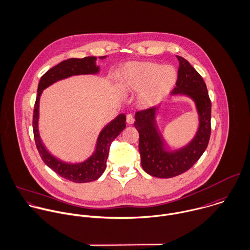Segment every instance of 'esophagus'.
Returning <instances> with one entry per match:
<instances>
[{
  "label": "esophagus",
  "mask_w": 250,
  "mask_h": 250,
  "mask_svg": "<svg viewBox=\"0 0 250 250\" xmlns=\"http://www.w3.org/2000/svg\"><path fill=\"white\" fill-rule=\"evenodd\" d=\"M126 123L128 125H132L134 123V118H133V116L131 114L126 115Z\"/></svg>",
  "instance_id": "obj_1"
}]
</instances>
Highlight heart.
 Instances as JSON below:
<instances>
[{
	"instance_id": "1",
	"label": "heart",
	"mask_w": 250,
	"mask_h": 250,
	"mask_svg": "<svg viewBox=\"0 0 250 250\" xmlns=\"http://www.w3.org/2000/svg\"><path fill=\"white\" fill-rule=\"evenodd\" d=\"M177 73L170 65L156 62H128L121 70V86L128 92H138L137 103L142 108L156 106L171 91Z\"/></svg>"
}]
</instances>
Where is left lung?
Here are the masks:
<instances>
[{
	"label": "left lung",
	"instance_id": "1",
	"mask_svg": "<svg viewBox=\"0 0 250 250\" xmlns=\"http://www.w3.org/2000/svg\"><path fill=\"white\" fill-rule=\"evenodd\" d=\"M177 58L178 78L171 95L187 96L194 101L199 122L194 137L180 148H170L158 128L159 107L135 114L134 126L139 133L142 168L151 176L158 178H171L190 169L206 151L211 132V102L207 84L185 58Z\"/></svg>",
	"mask_w": 250,
	"mask_h": 250
}]
</instances>
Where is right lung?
<instances>
[{
    "mask_svg": "<svg viewBox=\"0 0 250 250\" xmlns=\"http://www.w3.org/2000/svg\"><path fill=\"white\" fill-rule=\"evenodd\" d=\"M107 56H100L105 59ZM95 56L83 58H70L60 62L49 69L40 80L38 94L34 107L33 130L39 154L43 163L61 177L76 183H86L98 179L106 168V162L112 141L125 128V115L120 114L108 125H106L98 134L93 153L84 161L79 163H67L53 156L42 143L39 132L40 118V98L46 87L61 80L79 75H97L100 72L96 65Z\"/></svg>",
    "mask_w": 250,
    "mask_h": 250,
    "instance_id": "add662e5",
    "label": "right lung"
}]
</instances>
